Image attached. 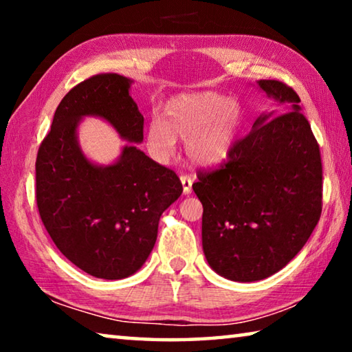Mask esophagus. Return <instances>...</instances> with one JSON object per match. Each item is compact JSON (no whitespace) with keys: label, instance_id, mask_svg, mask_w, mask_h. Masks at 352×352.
Returning <instances> with one entry per match:
<instances>
[{"label":"esophagus","instance_id":"34e87169","mask_svg":"<svg viewBox=\"0 0 352 352\" xmlns=\"http://www.w3.org/2000/svg\"><path fill=\"white\" fill-rule=\"evenodd\" d=\"M180 180H182V184H183V192L184 194H190V190H192L194 178L190 177V175H188V174H183L180 177Z\"/></svg>","mask_w":352,"mask_h":352}]
</instances>
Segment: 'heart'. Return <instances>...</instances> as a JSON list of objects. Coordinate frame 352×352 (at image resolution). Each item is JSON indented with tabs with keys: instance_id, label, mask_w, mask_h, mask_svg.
Wrapping results in <instances>:
<instances>
[{
	"instance_id": "heart-1",
	"label": "heart",
	"mask_w": 352,
	"mask_h": 352,
	"mask_svg": "<svg viewBox=\"0 0 352 352\" xmlns=\"http://www.w3.org/2000/svg\"><path fill=\"white\" fill-rule=\"evenodd\" d=\"M166 121L152 116L147 126L148 151L160 162L174 155L177 136L186 138V152L199 164L228 157L241 126V107L216 91L180 94L164 107Z\"/></svg>"
}]
</instances>
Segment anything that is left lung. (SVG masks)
Instances as JSON below:
<instances>
[{"mask_svg":"<svg viewBox=\"0 0 352 352\" xmlns=\"http://www.w3.org/2000/svg\"><path fill=\"white\" fill-rule=\"evenodd\" d=\"M258 85L284 113L262 115L219 168L199 170L201 243L211 269L231 281L269 278L305 247L323 208V168L295 90L279 80Z\"/></svg>","mask_w":352,"mask_h":352,"instance_id":"8db88e82","label":"left lung"}]
</instances>
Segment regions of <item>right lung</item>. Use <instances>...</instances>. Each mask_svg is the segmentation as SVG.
Here are the masks:
<instances>
[{
    "label": "right lung",
    "instance_id": "1",
    "mask_svg": "<svg viewBox=\"0 0 352 352\" xmlns=\"http://www.w3.org/2000/svg\"><path fill=\"white\" fill-rule=\"evenodd\" d=\"M115 73L88 77L65 94L35 162V197L47 234L88 275L122 279L151 254L164 210L183 192L174 170L126 146L116 163L96 166L77 144L83 116L109 121L124 140L142 141L144 118Z\"/></svg>",
    "mask_w": 352,
    "mask_h": 352
}]
</instances>
